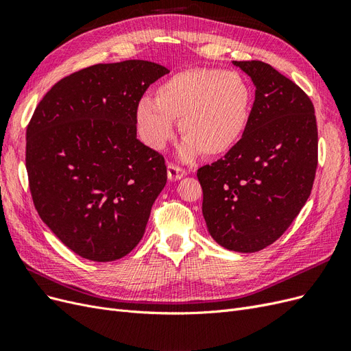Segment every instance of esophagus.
I'll return each mask as SVG.
<instances>
[{
	"label": "esophagus",
	"instance_id": "obj_1",
	"mask_svg": "<svg viewBox=\"0 0 351 351\" xmlns=\"http://www.w3.org/2000/svg\"><path fill=\"white\" fill-rule=\"evenodd\" d=\"M167 174H168L169 182H176V180L183 178L187 173H186V169H183V168H180V167L174 165V164H168Z\"/></svg>",
	"mask_w": 351,
	"mask_h": 351
}]
</instances>
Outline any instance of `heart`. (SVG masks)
<instances>
[{
  "mask_svg": "<svg viewBox=\"0 0 351 351\" xmlns=\"http://www.w3.org/2000/svg\"><path fill=\"white\" fill-rule=\"evenodd\" d=\"M252 90L236 71L190 69L167 79L156 98L136 102L134 121L142 142L162 149L176 130L184 134L180 156L190 161L197 154L221 155L234 147L246 130Z\"/></svg>",
  "mask_w": 351,
  "mask_h": 351,
  "instance_id": "1",
  "label": "heart"
}]
</instances>
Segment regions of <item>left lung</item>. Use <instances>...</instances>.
<instances>
[{
  "instance_id": "1",
  "label": "left lung",
  "mask_w": 351,
  "mask_h": 351,
  "mask_svg": "<svg viewBox=\"0 0 351 351\" xmlns=\"http://www.w3.org/2000/svg\"><path fill=\"white\" fill-rule=\"evenodd\" d=\"M250 76L254 102L241 139L197 169L209 234L253 253L280 239L309 199L317 167V127L309 97L262 61H232Z\"/></svg>"
}]
</instances>
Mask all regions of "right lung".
Masks as SVG:
<instances>
[{
    "label": "right lung",
    "instance_id": "obj_1",
    "mask_svg": "<svg viewBox=\"0 0 351 351\" xmlns=\"http://www.w3.org/2000/svg\"><path fill=\"white\" fill-rule=\"evenodd\" d=\"M167 73L143 60L95 64L57 82L32 115V199L48 228L84 259H120L143 237L167 167L137 139L134 107Z\"/></svg>",
    "mask_w": 351,
    "mask_h": 351
}]
</instances>
